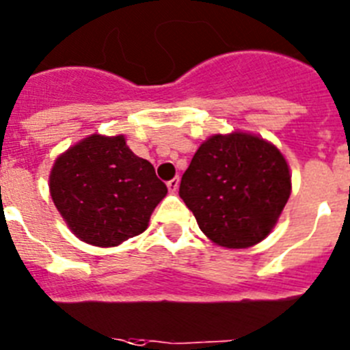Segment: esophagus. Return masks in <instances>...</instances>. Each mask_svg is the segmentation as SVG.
<instances>
[{"mask_svg": "<svg viewBox=\"0 0 350 350\" xmlns=\"http://www.w3.org/2000/svg\"><path fill=\"white\" fill-rule=\"evenodd\" d=\"M179 187V178H172L171 181H167V188H169V192L174 193Z\"/></svg>", "mask_w": 350, "mask_h": 350, "instance_id": "34e87169", "label": "esophagus"}]
</instances>
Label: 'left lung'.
I'll return each instance as SVG.
<instances>
[{
	"label": "left lung",
	"mask_w": 350,
	"mask_h": 350,
	"mask_svg": "<svg viewBox=\"0 0 350 350\" xmlns=\"http://www.w3.org/2000/svg\"><path fill=\"white\" fill-rule=\"evenodd\" d=\"M291 196L288 165L250 133L202 142L179 185L200 230L220 247L247 248L271 232Z\"/></svg>",
	"instance_id": "8db88e82"
}]
</instances>
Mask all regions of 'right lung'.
<instances>
[{
  "instance_id": "1",
  "label": "right lung",
  "mask_w": 350,
  "mask_h": 350,
  "mask_svg": "<svg viewBox=\"0 0 350 350\" xmlns=\"http://www.w3.org/2000/svg\"><path fill=\"white\" fill-rule=\"evenodd\" d=\"M54 204L79 239L116 247L144 232L167 187L123 135H91L57 158L49 179Z\"/></svg>"
}]
</instances>
